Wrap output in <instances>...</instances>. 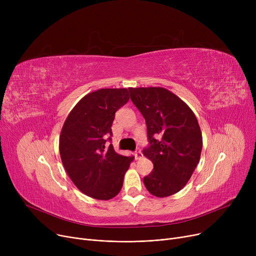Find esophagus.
Instances as JSON below:
<instances>
[{
  "label": "esophagus",
  "instance_id": "1",
  "mask_svg": "<svg viewBox=\"0 0 256 256\" xmlns=\"http://www.w3.org/2000/svg\"><path fill=\"white\" fill-rule=\"evenodd\" d=\"M135 156H136V158H137V160H139V158H141L143 156V154H142V152H141V150H140V148H137V150L135 152Z\"/></svg>",
  "mask_w": 256,
  "mask_h": 256
}]
</instances>
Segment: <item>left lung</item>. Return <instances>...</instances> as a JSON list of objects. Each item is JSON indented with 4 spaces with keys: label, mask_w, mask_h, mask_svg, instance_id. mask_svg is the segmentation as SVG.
I'll use <instances>...</instances> for the list:
<instances>
[{
    "label": "left lung",
    "mask_w": 256,
    "mask_h": 256,
    "mask_svg": "<svg viewBox=\"0 0 256 256\" xmlns=\"http://www.w3.org/2000/svg\"><path fill=\"white\" fill-rule=\"evenodd\" d=\"M128 90L147 126L150 146L142 152L154 164L143 182L154 196H171L189 182L200 160L202 135L197 118L189 106L165 88Z\"/></svg>",
    "instance_id": "left-lung-1"
}]
</instances>
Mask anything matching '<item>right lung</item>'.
<instances>
[{"label": "right lung", "mask_w": 256, "mask_h": 256, "mask_svg": "<svg viewBox=\"0 0 256 256\" xmlns=\"http://www.w3.org/2000/svg\"><path fill=\"white\" fill-rule=\"evenodd\" d=\"M128 91L106 88L88 93L74 106L61 130L59 152L63 166L78 189L89 197H115L134 160L118 154L112 144L106 145V139L111 141L116 111L130 100Z\"/></svg>", "instance_id": "right-lung-1"}]
</instances>
